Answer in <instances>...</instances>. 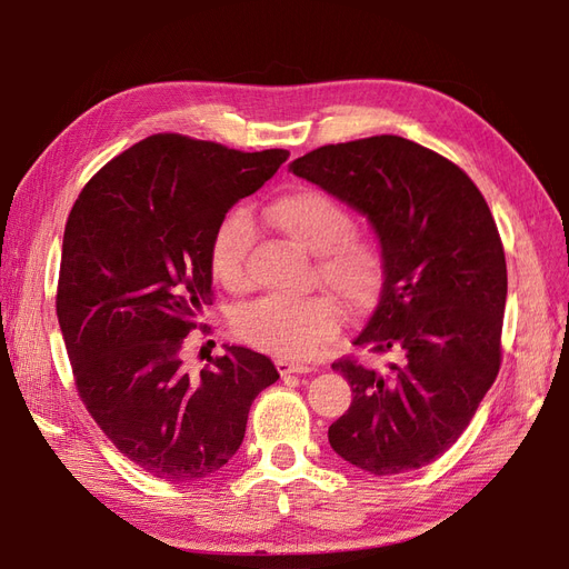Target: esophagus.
<instances>
[{
	"mask_svg": "<svg viewBox=\"0 0 569 569\" xmlns=\"http://www.w3.org/2000/svg\"><path fill=\"white\" fill-rule=\"evenodd\" d=\"M274 366H278L280 375H303V372H313V366L301 363V360H287V358H278L274 360Z\"/></svg>",
	"mask_w": 569,
	"mask_h": 569,
	"instance_id": "34e87169",
	"label": "esophagus"
}]
</instances>
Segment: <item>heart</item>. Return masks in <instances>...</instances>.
Masks as SVG:
<instances>
[{"mask_svg":"<svg viewBox=\"0 0 569 569\" xmlns=\"http://www.w3.org/2000/svg\"><path fill=\"white\" fill-rule=\"evenodd\" d=\"M270 220L297 247L318 253L316 278L353 311H366L385 284V249L370 232L353 230V216L337 197L313 184H299L270 203ZM253 220L244 209L222 218L209 244L213 280L226 289L249 282L247 258ZM341 306L327 295L297 301L261 299L234 316V332L249 347L280 358H308L341 327Z\"/></svg>","mask_w":569,"mask_h":569,"instance_id":"1","label":"heart"}]
</instances>
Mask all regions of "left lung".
Wrapping results in <instances>:
<instances>
[{
	"label": "left lung",
	"mask_w": 569,
	"mask_h": 569,
	"mask_svg": "<svg viewBox=\"0 0 569 569\" xmlns=\"http://www.w3.org/2000/svg\"><path fill=\"white\" fill-rule=\"evenodd\" d=\"M289 168L366 213L387 263L353 343L391 360H335L353 401L330 446L370 475L418 470L458 441L501 368L508 270L487 199L453 161L399 134L325 144Z\"/></svg>",
	"instance_id": "8db88e82"
}]
</instances>
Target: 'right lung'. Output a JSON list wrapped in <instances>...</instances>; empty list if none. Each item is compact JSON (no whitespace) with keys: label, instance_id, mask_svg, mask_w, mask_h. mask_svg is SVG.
<instances>
[{"label":"right lung","instance_id":"right-lung-1","mask_svg":"<svg viewBox=\"0 0 569 569\" xmlns=\"http://www.w3.org/2000/svg\"><path fill=\"white\" fill-rule=\"evenodd\" d=\"M287 157L151 134L92 176L68 216L57 316L76 389L151 477L176 485L218 472L242 446L256 396L280 380L268 356L244 347L199 372L182 349L213 303L216 226Z\"/></svg>","mask_w":569,"mask_h":569}]
</instances>
